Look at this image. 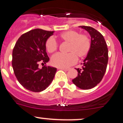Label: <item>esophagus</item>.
I'll list each match as a JSON object with an SVG mask.
<instances>
[{
	"label": "esophagus",
	"instance_id": "34e87169",
	"mask_svg": "<svg viewBox=\"0 0 123 123\" xmlns=\"http://www.w3.org/2000/svg\"><path fill=\"white\" fill-rule=\"evenodd\" d=\"M59 69H61V70H63V71H68L69 68H59Z\"/></svg>",
	"mask_w": 123,
	"mask_h": 123
}]
</instances>
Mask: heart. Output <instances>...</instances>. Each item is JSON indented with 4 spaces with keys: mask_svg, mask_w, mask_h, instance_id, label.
Instances as JSON below:
<instances>
[{
    "mask_svg": "<svg viewBox=\"0 0 123 123\" xmlns=\"http://www.w3.org/2000/svg\"><path fill=\"white\" fill-rule=\"evenodd\" d=\"M63 42L68 43L67 54H56L51 58V64L58 68H67L75 64L78 57L83 59L87 56L91 47V40L87 34H80L74 30L63 32L58 36ZM45 48L48 52L53 53L57 49V44L52 37L46 41Z\"/></svg>",
    "mask_w": 123,
    "mask_h": 123,
    "instance_id": "heart-1",
    "label": "heart"
}]
</instances>
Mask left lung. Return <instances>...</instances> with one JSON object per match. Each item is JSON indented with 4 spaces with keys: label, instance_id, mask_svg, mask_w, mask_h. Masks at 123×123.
<instances>
[{
    "label": "left lung",
    "instance_id": "1",
    "mask_svg": "<svg viewBox=\"0 0 123 123\" xmlns=\"http://www.w3.org/2000/svg\"><path fill=\"white\" fill-rule=\"evenodd\" d=\"M86 30L91 37V47L84 60L81 69L77 68L78 76L72 82L78 88L89 89L95 87L102 80L107 69L108 51L103 36L91 27L79 26Z\"/></svg>",
    "mask_w": 123,
    "mask_h": 123
}]
</instances>
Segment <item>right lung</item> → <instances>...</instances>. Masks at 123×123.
Returning a JSON list of instances; mask_svg holds the SVG:
<instances>
[{
    "label": "right lung",
    "mask_w": 123,
    "mask_h": 123,
    "mask_svg": "<svg viewBox=\"0 0 123 123\" xmlns=\"http://www.w3.org/2000/svg\"><path fill=\"white\" fill-rule=\"evenodd\" d=\"M54 31L34 29L23 34L12 51V65L15 76L23 87L35 92L43 91L54 79L57 69L50 66L39 67V63L49 61L45 43Z\"/></svg>",
    "instance_id": "1"
}]
</instances>
